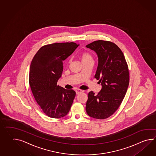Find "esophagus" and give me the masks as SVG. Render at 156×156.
<instances>
[{"instance_id": "34e87169", "label": "esophagus", "mask_w": 156, "mask_h": 156, "mask_svg": "<svg viewBox=\"0 0 156 156\" xmlns=\"http://www.w3.org/2000/svg\"><path fill=\"white\" fill-rule=\"evenodd\" d=\"M83 92V90H76V94H81V93H82Z\"/></svg>"}]
</instances>
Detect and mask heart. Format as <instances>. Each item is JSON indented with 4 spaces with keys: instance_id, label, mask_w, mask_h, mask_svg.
Segmentation results:
<instances>
[{
    "instance_id": "obj_1",
    "label": "heart",
    "mask_w": 156,
    "mask_h": 156,
    "mask_svg": "<svg viewBox=\"0 0 156 156\" xmlns=\"http://www.w3.org/2000/svg\"><path fill=\"white\" fill-rule=\"evenodd\" d=\"M81 60L82 62H87L90 61H93V58L90 53L88 52H84L81 55ZM72 62V59L70 58L68 61V64H70Z\"/></svg>"
}]
</instances>
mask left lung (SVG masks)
Masks as SVG:
<instances>
[{
  "label": "left lung",
  "mask_w": 156,
  "mask_h": 156,
  "mask_svg": "<svg viewBox=\"0 0 156 156\" xmlns=\"http://www.w3.org/2000/svg\"><path fill=\"white\" fill-rule=\"evenodd\" d=\"M86 47L97 53L98 65L94 78L102 85L97 94L92 91L88 94L87 113L94 119H107L118 110L126 93L128 66L121 49L112 42L97 40Z\"/></svg>",
  "instance_id": "1"
}]
</instances>
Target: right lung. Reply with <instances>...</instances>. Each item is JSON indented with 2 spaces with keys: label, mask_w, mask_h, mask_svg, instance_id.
Here are the masks:
<instances>
[{
  "label": "right lung",
  "mask_w": 156,
  "mask_h": 156,
  "mask_svg": "<svg viewBox=\"0 0 156 156\" xmlns=\"http://www.w3.org/2000/svg\"><path fill=\"white\" fill-rule=\"evenodd\" d=\"M79 45L73 42L44 45L32 60L29 84L36 102L50 118L65 116L73 104L76 92L64 89L57 82L62 73V61Z\"/></svg>",
  "instance_id": "add662e5"
}]
</instances>
